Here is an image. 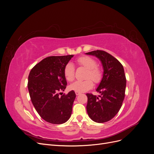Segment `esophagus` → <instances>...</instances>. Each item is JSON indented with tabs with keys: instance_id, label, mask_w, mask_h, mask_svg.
Wrapping results in <instances>:
<instances>
[{
	"instance_id": "esophagus-1",
	"label": "esophagus",
	"mask_w": 154,
	"mask_h": 154,
	"mask_svg": "<svg viewBox=\"0 0 154 154\" xmlns=\"http://www.w3.org/2000/svg\"><path fill=\"white\" fill-rule=\"evenodd\" d=\"M75 93H76V96H78V95H80V92H75Z\"/></svg>"
}]
</instances>
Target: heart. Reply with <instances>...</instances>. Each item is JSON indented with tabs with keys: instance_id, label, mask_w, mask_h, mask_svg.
<instances>
[{
	"instance_id": "1",
	"label": "heart",
	"mask_w": 154,
	"mask_h": 154,
	"mask_svg": "<svg viewBox=\"0 0 154 154\" xmlns=\"http://www.w3.org/2000/svg\"><path fill=\"white\" fill-rule=\"evenodd\" d=\"M79 66H82L87 69L86 78H91L94 82H99L101 78V70L96 67V60L88 56H83L78 58L76 60ZM64 76L69 82H72L75 76V69L71 63H67L64 68ZM93 87V83L91 79L85 80H77L72 83L69 86L71 90L78 92H84L91 89Z\"/></svg>"
}]
</instances>
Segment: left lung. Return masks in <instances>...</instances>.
<instances>
[{
  "label": "left lung",
  "instance_id": "8db88e82",
  "mask_svg": "<svg viewBox=\"0 0 154 154\" xmlns=\"http://www.w3.org/2000/svg\"><path fill=\"white\" fill-rule=\"evenodd\" d=\"M98 58L103 69V77L96 91V96L87 94V112L96 123H105L112 119L122 107L127 80L124 69L118 60L104 51L96 50L85 53Z\"/></svg>",
  "mask_w": 154,
  "mask_h": 154
}]
</instances>
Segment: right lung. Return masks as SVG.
Instances as JSON below:
<instances>
[{
	"instance_id": "add662e5",
	"label": "right lung",
	"mask_w": 154,
	"mask_h": 154,
	"mask_svg": "<svg viewBox=\"0 0 154 154\" xmlns=\"http://www.w3.org/2000/svg\"><path fill=\"white\" fill-rule=\"evenodd\" d=\"M73 57L71 54L47 57L29 72L27 87L32 103L40 117L48 123L62 124L71 116L75 92L71 91L60 96L59 92L66 89L64 68Z\"/></svg>"
}]
</instances>
